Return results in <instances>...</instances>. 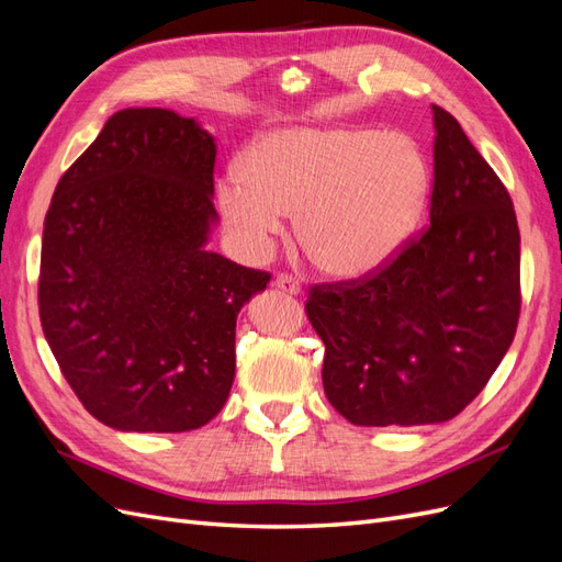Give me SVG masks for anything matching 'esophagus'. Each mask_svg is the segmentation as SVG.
Wrapping results in <instances>:
<instances>
[{
	"label": "esophagus",
	"instance_id": "obj_1",
	"mask_svg": "<svg viewBox=\"0 0 562 562\" xmlns=\"http://www.w3.org/2000/svg\"><path fill=\"white\" fill-rule=\"evenodd\" d=\"M274 288H279V291H283V293H291V295H300L302 293L300 281H295L293 277H288V274H279L274 279Z\"/></svg>",
	"mask_w": 562,
	"mask_h": 562
}]
</instances>
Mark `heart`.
<instances>
[{"instance_id":"heart-1","label":"heart","mask_w":562,"mask_h":562,"mask_svg":"<svg viewBox=\"0 0 562 562\" xmlns=\"http://www.w3.org/2000/svg\"><path fill=\"white\" fill-rule=\"evenodd\" d=\"M427 192V161L398 133L283 128L252 143L244 168L217 180V206L252 255L269 248L288 215L321 271L363 279L411 239Z\"/></svg>"}]
</instances>
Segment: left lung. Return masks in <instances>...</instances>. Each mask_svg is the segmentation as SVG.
I'll list each match as a JSON object with an SVG mask.
<instances>
[{
    "label": "left lung",
    "instance_id": "1",
    "mask_svg": "<svg viewBox=\"0 0 562 562\" xmlns=\"http://www.w3.org/2000/svg\"><path fill=\"white\" fill-rule=\"evenodd\" d=\"M434 112L431 225L366 281L314 285L323 389L356 427L448 422L481 394L520 316L512 196L457 119Z\"/></svg>",
    "mask_w": 562,
    "mask_h": 562
}]
</instances>
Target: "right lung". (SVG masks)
Listing matches in <instances>:
<instances>
[{
    "instance_id": "right-lung-1",
    "label": "right lung",
    "mask_w": 562,
    "mask_h": 562,
    "mask_svg": "<svg viewBox=\"0 0 562 562\" xmlns=\"http://www.w3.org/2000/svg\"><path fill=\"white\" fill-rule=\"evenodd\" d=\"M215 151L192 116L119 110L50 199L42 330L81 405L116 431H192L229 396L236 316L269 274L206 248Z\"/></svg>"
}]
</instances>
